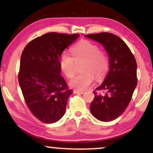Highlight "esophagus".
I'll return each instance as SVG.
<instances>
[{
	"label": "esophagus",
	"instance_id": "esophagus-1",
	"mask_svg": "<svg viewBox=\"0 0 153 153\" xmlns=\"http://www.w3.org/2000/svg\"><path fill=\"white\" fill-rule=\"evenodd\" d=\"M73 92H74L75 94H82L84 93V91L78 90V89H75V90L73 91Z\"/></svg>",
	"mask_w": 153,
	"mask_h": 153
}]
</instances>
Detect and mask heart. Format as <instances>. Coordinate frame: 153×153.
<instances>
[{
  "instance_id": "1",
  "label": "heart",
  "mask_w": 153,
  "mask_h": 153,
  "mask_svg": "<svg viewBox=\"0 0 153 153\" xmlns=\"http://www.w3.org/2000/svg\"><path fill=\"white\" fill-rule=\"evenodd\" d=\"M72 56L63 53L60 57V67L68 78L74 76L76 64L82 63L80 66L82 73L77 75L70 82L73 88L85 89L94 80H101L106 74L109 66L108 56L104 51L93 42L84 40L75 45L71 49Z\"/></svg>"
}]
</instances>
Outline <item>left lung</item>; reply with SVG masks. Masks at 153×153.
<instances>
[{"label":"left lung","instance_id":"obj_1","mask_svg":"<svg viewBox=\"0 0 153 153\" xmlns=\"http://www.w3.org/2000/svg\"><path fill=\"white\" fill-rule=\"evenodd\" d=\"M85 36L102 44L109 56L110 70L102 84L94 91L91 113L99 120L112 121L127 108L137 85L135 57L127 44L113 33L102 32ZM100 91L103 94L97 92Z\"/></svg>","mask_w":153,"mask_h":153}]
</instances>
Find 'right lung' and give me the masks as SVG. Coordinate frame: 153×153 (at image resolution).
<instances>
[{"instance_id":"1","label":"right lung","mask_w":153,"mask_h":153,"mask_svg":"<svg viewBox=\"0 0 153 153\" xmlns=\"http://www.w3.org/2000/svg\"><path fill=\"white\" fill-rule=\"evenodd\" d=\"M79 36L48 33L28 42L22 52L19 83L26 105L42 123H56L64 115L73 91L60 75V56Z\"/></svg>"}]
</instances>
